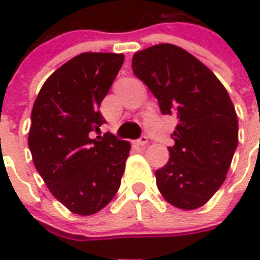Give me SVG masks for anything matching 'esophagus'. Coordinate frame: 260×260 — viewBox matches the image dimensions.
Instances as JSON below:
<instances>
[{
	"mask_svg": "<svg viewBox=\"0 0 260 260\" xmlns=\"http://www.w3.org/2000/svg\"><path fill=\"white\" fill-rule=\"evenodd\" d=\"M147 143H148V138H147V136H142V138L139 139L138 142H136V144H138V146H140V147H144Z\"/></svg>",
	"mask_w": 260,
	"mask_h": 260,
	"instance_id": "esophagus-1",
	"label": "esophagus"
}]
</instances>
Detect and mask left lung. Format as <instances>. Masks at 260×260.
<instances>
[{
  "label": "left lung",
  "mask_w": 260,
  "mask_h": 260,
  "mask_svg": "<svg viewBox=\"0 0 260 260\" xmlns=\"http://www.w3.org/2000/svg\"><path fill=\"white\" fill-rule=\"evenodd\" d=\"M132 70L156 97L160 112L178 118L170 159L155 171L159 191L175 208L197 209L225 181L238 147L230 94L204 63L174 44L136 52Z\"/></svg>",
  "instance_id": "obj_1"
}]
</instances>
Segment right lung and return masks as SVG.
<instances>
[{
	"mask_svg": "<svg viewBox=\"0 0 260 260\" xmlns=\"http://www.w3.org/2000/svg\"><path fill=\"white\" fill-rule=\"evenodd\" d=\"M122 63V54L77 55L44 82L30 114L35 167L52 196L79 216L112 201L129 155V142L109 132L90 138L105 122L100 105Z\"/></svg>",
	"mask_w": 260,
	"mask_h": 260,
	"instance_id": "right-lung-1",
	"label": "right lung"
}]
</instances>
